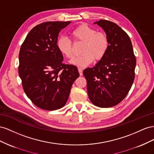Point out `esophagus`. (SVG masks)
<instances>
[{"label": "esophagus", "instance_id": "1", "mask_svg": "<svg viewBox=\"0 0 154 154\" xmlns=\"http://www.w3.org/2000/svg\"><path fill=\"white\" fill-rule=\"evenodd\" d=\"M78 71H79V74H80V75L81 76V75H82V68H78Z\"/></svg>", "mask_w": 154, "mask_h": 154}]
</instances>
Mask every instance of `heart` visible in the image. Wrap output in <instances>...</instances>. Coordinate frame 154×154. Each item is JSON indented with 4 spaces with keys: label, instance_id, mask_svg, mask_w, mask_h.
<instances>
[{
    "label": "heart",
    "instance_id": "b5f03b06",
    "mask_svg": "<svg viewBox=\"0 0 154 154\" xmlns=\"http://www.w3.org/2000/svg\"><path fill=\"white\" fill-rule=\"evenodd\" d=\"M70 35L74 42H82V55L75 57L70 63L79 66H86L94 60H101L108 50L109 42L107 35L97 30L86 24H81L74 28ZM57 47L63 55L68 59L73 57L72 42L66 37H60Z\"/></svg>",
    "mask_w": 154,
    "mask_h": 154
}]
</instances>
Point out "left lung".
I'll use <instances>...</instances> for the list:
<instances>
[{
  "label": "left lung",
  "instance_id": "1",
  "mask_svg": "<svg viewBox=\"0 0 154 154\" xmlns=\"http://www.w3.org/2000/svg\"><path fill=\"white\" fill-rule=\"evenodd\" d=\"M106 32L108 50L93 68L83 71L90 101L100 108L116 106L129 92L135 78L136 59L129 36L116 23L95 22Z\"/></svg>",
  "mask_w": 154,
  "mask_h": 154
}]
</instances>
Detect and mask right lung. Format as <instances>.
<instances>
[{
	"label": "right lung",
	"mask_w": 154,
	"mask_h": 154,
	"mask_svg": "<svg viewBox=\"0 0 154 154\" xmlns=\"http://www.w3.org/2000/svg\"><path fill=\"white\" fill-rule=\"evenodd\" d=\"M71 22H46L30 31L19 52V74L24 91L32 102L46 110L66 103L73 82L79 76L74 65L63 63L57 47L60 30Z\"/></svg>",
	"instance_id": "obj_1"
}]
</instances>
